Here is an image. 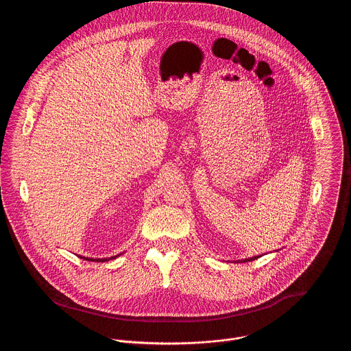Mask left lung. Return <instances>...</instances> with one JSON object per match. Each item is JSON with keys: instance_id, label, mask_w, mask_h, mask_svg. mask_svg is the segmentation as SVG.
Masks as SVG:
<instances>
[{"instance_id": "left-lung-1", "label": "left lung", "mask_w": 351, "mask_h": 351, "mask_svg": "<svg viewBox=\"0 0 351 351\" xmlns=\"http://www.w3.org/2000/svg\"><path fill=\"white\" fill-rule=\"evenodd\" d=\"M259 256H252V258H249V259H243V262H249V261H254V259H258ZM242 262V261H241Z\"/></svg>"}]
</instances>
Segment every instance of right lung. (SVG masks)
I'll return each mask as SVG.
<instances>
[{
	"label": "right lung",
	"mask_w": 351,
	"mask_h": 351,
	"mask_svg": "<svg viewBox=\"0 0 351 351\" xmlns=\"http://www.w3.org/2000/svg\"><path fill=\"white\" fill-rule=\"evenodd\" d=\"M117 256V255H116ZM116 256H110V258H102V259H95V258H84V256H81V258H84V259H88V261H96V262H105V261H109V259H112V258H116Z\"/></svg>",
	"instance_id": "1"
}]
</instances>
